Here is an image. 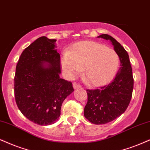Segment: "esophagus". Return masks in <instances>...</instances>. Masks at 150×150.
Masks as SVG:
<instances>
[{
	"mask_svg": "<svg viewBox=\"0 0 150 150\" xmlns=\"http://www.w3.org/2000/svg\"><path fill=\"white\" fill-rule=\"evenodd\" d=\"M73 87H74V89H76V88H80L81 86L79 83H77L75 82V83H73Z\"/></svg>",
	"mask_w": 150,
	"mask_h": 150,
	"instance_id": "obj_1",
	"label": "esophagus"
}]
</instances>
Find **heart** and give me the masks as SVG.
<instances>
[{"instance_id": "b5f03b06", "label": "heart", "mask_w": 150, "mask_h": 150, "mask_svg": "<svg viewBox=\"0 0 150 150\" xmlns=\"http://www.w3.org/2000/svg\"><path fill=\"white\" fill-rule=\"evenodd\" d=\"M119 64V55L115 50L92 41L75 44L69 53H64L61 60L62 69L68 76H74L84 69V81L95 86L112 80Z\"/></svg>"}]
</instances>
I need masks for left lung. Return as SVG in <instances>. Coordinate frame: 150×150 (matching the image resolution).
I'll use <instances>...</instances> for the list:
<instances>
[{"mask_svg": "<svg viewBox=\"0 0 150 150\" xmlns=\"http://www.w3.org/2000/svg\"><path fill=\"white\" fill-rule=\"evenodd\" d=\"M97 38L110 40L119 55L120 67L110 83L94 90H87L88 102L84 116L90 122L103 125L112 121L125 112L132 97L134 78L128 53L112 37L102 34Z\"/></svg>", "mask_w": 150, "mask_h": 150, "instance_id": "left-lung-1", "label": "left lung"}]
</instances>
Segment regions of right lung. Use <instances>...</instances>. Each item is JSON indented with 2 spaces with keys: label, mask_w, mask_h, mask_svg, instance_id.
<instances>
[{
  "label": "right lung",
  "mask_w": 150,
  "mask_h": 150,
  "mask_svg": "<svg viewBox=\"0 0 150 150\" xmlns=\"http://www.w3.org/2000/svg\"><path fill=\"white\" fill-rule=\"evenodd\" d=\"M55 41L43 36L25 48L14 76L18 109L29 120L42 126L57 121L62 102L74 91L71 82L60 78V56Z\"/></svg>",
  "instance_id": "right-lung-1"
}]
</instances>
